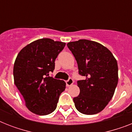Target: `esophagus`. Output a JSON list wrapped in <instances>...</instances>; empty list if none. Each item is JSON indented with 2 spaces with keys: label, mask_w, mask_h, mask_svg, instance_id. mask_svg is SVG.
<instances>
[{
  "label": "esophagus",
  "mask_w": 132,
  "mask_h": 132,
  "mask_svg": "<svg viewBox=\"0 0 132 132\" xmlns=\"http://www.w3.org/2000/svg\"><path fill=\"white\" fill-rule=\"evenodd\" d=\"M73 83H74V81L72 79V78H69L68 79V80H67L66 81V86H70L71 85L73 84Z\"/></svg>",
  "instance_id": "34e87169"
}]
</instances>
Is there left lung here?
I'll list each match as a JSON object with an SVG mask.
<instances>
[{"mask_svg":"<svg viewBox=\"0 0 132 132\" xmlns=\"http://www.w3.org/2000/svg\"><path fill=\"white\" fill-rule=\"evenodd\" d=\"M78 65L79 74L85 79L77 81L80 94L73 98L79 112L95 114L105 108L112 98L118 84V64L108 48L98 42L79 40L68 42Z\"/></svg>","mask_w":132,"mask_h":132,"instance_id":"8db88e82","label":"left lung"}]
</instances>
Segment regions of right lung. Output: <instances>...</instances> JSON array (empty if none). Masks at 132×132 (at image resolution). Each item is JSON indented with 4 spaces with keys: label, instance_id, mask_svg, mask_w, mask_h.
Instances as JSON below:
<instances>
[{
    "label": "right lung",
    "instance_id": "right-lung-1",
    "mask_svg": "<svg viewBox=\"0 0 132 132\" xmlns=\"http://www.w3.org/2000/svg\"><path fill=\"white\" fill-rule=\"evenodd\" d=\"M65 42L39 39L19 52L13 66L14 84L23 96L27 108L34 114L47 115L56 109L64 81L49 77L55 61Z\"/></svg>",
    "mask_w": 132,
    "mask_h": 132
}]
</instances>
